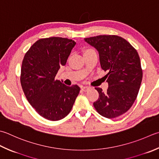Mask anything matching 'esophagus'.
<instances>
[{"instance_id": "34e87169", "label": "esophagus", "mask_w": 159, "mask_h": 159, "mask_svg": "<svg viewBox=\"0 0 159 159\" xmlns=\"http://www.w3.org/2000/svg\"><path fill=\"white\" fill-rule=\"evenodd\" d=\"M81 89L83 90V92H88V90L89 89V87H87V86H84L81 88Z\"/></svg>"}]
</instances>
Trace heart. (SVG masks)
I'll return each mask as SVG.
<instances>
[{"mask_svg": "<svg viewBox=\"0 0 159 159\" xmlns=\"http://www.w3.org/2000/svg\"><path fill=\"white\" fill-rule=\"evenodd\" d=\"M90 49H87V50H90ZM87 50H86V51H87Z\"/></svg>", "mask_w": 159, "mask_h": 159, "instance_id": "obj_1", "label": "heart"}]
</instances>
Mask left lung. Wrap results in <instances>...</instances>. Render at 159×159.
Listing matches in <instances>:
<instances>
[{"mask_svg":"<svg viewBox=\"0 0 159 159\" xmlns=\"http://www.w3.org/2000/svg\"><path fill=\"white\" fill-rule=\"evenodd\" d=\"M99 54L101 66L108 89L96 88L99 97L94 106L99 114L114 119L125 114L134 102L141 86L143 70L137 51L129 42L116 35H100L85 39Z\"/></svg>","mask_w":159,"mask_h":159,"instance_id":"8db88e82","label":"left lung"}]
</instances>
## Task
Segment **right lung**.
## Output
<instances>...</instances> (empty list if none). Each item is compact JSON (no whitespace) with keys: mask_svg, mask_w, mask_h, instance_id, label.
<instances>
[{"mask_svg":"<svg viewBox=\"0 0 159 159\" xmlns=\"http://www.w3.org/2000/svg\"><path fill=\"white\" fill-rule=\"evenodd\" d=\"M76 45L61 37L41 39L34 43L22 63L20 83L28 102L49 120L63 119L70 112L80 88L67 86L55 77Z\"/></svg>","mask_w":159,"mask_h":159,"instance_id":"1","label":"right lung"}]
</instances>
